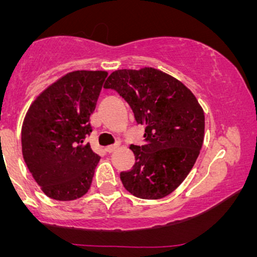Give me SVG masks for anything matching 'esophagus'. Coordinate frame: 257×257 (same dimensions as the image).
I'll return each instance as SVG.
<instances>
[{
	"mask_svg": "<svg viewBox=\"0 0 257 257\" xmlns=\"http://www.w3.org/2000/svg\"><path fill=\"white\" fill-rule=\"evenodd\" d=\"M118 144H114V145H110V146H107V147H105V151L107 152V153H112L113 151H116L117 149H118Z\"/></svg>",
	"mask_w": 257,
	"mask_h": 257,
	"instance_id": "34e87169",
	"label": "esophagus"
}]
</instances>
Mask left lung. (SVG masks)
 <instances>
[{"mask_svg": "<svg viewBox=\"0 0 257 257\" xmlns=\"http://www.w3.org/2000/svg\"><path fill=\"white\" fill-rule=\"evenodd\" d=\"M128 102L138 124L145 128V145H131L135 164L120 173L128 192L161 199L181 185L198 158L204 140V111L179 79L153 67L117 70L106 79Z\"/></svg>", "mask_w": 257, "mask_h": 257, "instance_id": "obj_1", "label": "left lung"}]
</instances>
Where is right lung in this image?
Here are the masks:
<instances>
[{"mask_svg":"<svg viewBox=\"0 0 257 257\" xmlns=\"http://www.w3.org/2000/svg\"><path fill=\"white\" fill-rule=\"evenodd\" d=\"M106 71L69 72L29 107L22 128L23 157L49 198L75 200L90 188L100 157L85 138L91 133Z\"/></svg>","mask_w":257,"mask_h":257,"instance_id":"1","label":"right lung"}]
</instances>
